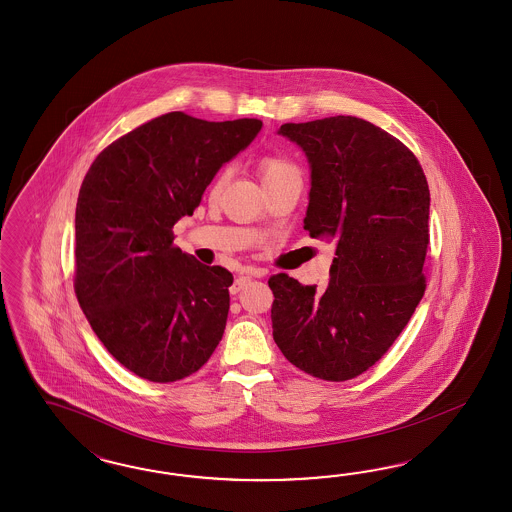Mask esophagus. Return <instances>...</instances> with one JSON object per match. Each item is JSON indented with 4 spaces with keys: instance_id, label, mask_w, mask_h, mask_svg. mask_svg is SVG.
<instances>
[{
    "instance_id": "esophagus-1",
    "label": "esophagus",
    "mask_w": 512,
    "mask_h": 512,
    "mask_svg": "<svg viewBox=\"0 0 512 512\" xmlns=\"http://www.w3.org/2000/svg\"><path fill=\"white\" fill-rule=\"evenodd\" d=\"M263 276V272L261 270H251L248 274H242V276H238V278L234 279L233 287H231V293L236 295V293H240L246 285H248L249 281L253 278H261Z\"/></svg>"
}]
</instances>
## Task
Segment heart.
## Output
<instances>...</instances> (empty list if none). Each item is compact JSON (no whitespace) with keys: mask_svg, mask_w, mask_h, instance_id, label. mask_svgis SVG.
I'll list each match as a JSON object with an SVG mask.
<instances>
[{"mask_svg":"<svg viewBox=\"0 0 512 512\" xmlns=\"http://www.w3.org/2000/svg\"><path fill=\"white\" fill-rule=\"evenodd\" d=\"M259 171H261V178H263V182L266 180H272V178H278L281 174H287V172H295L298 171L295 165L289 161V159H285V157H281V155L276 154H268L264 155L263 159L259 161ZM225 172H219L217 174L216 186H221L223 182H225Z\"/></svg>","mask_w":512,"mask_h":512,"instance_id":"heart-1","label":"heart"}]
</instances>
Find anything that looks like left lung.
Returning <instances> with one entry per match:
<instances>
[{
    "label": "left lung",
    "mask_w": 512,
    "mask_h": 512,
    "mask_svg": "<svg viewBox=\"0 0 512 512\" xmlns=\"http://www.w3.org/2000/svg\"><path fill=\"white\" fill-rule=\"evenodd\" d=\"M311 165L304 229L336 238L323 293L274 274V340L302 372L347 381L370 370L409 323L426 289L430 189L415 154L355 116L283 124Z\"/></svg>",
    "instance_id": "obj_1"
}]
</instances>
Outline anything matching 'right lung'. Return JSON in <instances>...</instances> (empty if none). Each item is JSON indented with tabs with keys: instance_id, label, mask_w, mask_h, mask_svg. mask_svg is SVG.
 Masks as SVG:
<instances>
[{
	"instance_id": "right-lung-1",
	"label": "right lung",
	"mask_w": 512,
	"mask_h": 512,
	"mask_svg": "<svg viewBox=\"0 0 512 512\" xmlns=\"http://www.w3.org/2000/svg\"><path fill=\"white\" fill-rule=\"evenodd\" d=\"M257 118L169 112L114 140L86 172L75 216V293L97 338L129 372L172 383L199 372L229 315L233 274L172 244L219 167L261 131Z\"/></svg>"
}]
</instances>
